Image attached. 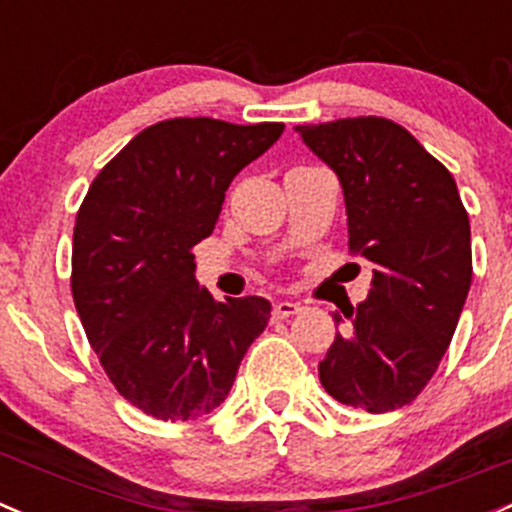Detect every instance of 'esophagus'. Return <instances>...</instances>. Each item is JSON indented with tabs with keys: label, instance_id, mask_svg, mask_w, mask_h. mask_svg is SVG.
Segmentation results:
<instances>
[{
	"label": "esophagus",
	"instance_id": "34e87169",
	"mask_svg": "<svg viewBox=\"0 0 512 512\" xmlns=\"http://www.w3.org/2000/svg\"><path fill=\"white\" fill-rule=\"evenodd\" d=\"M298 311H301V303L278 301L276 306H273V318H276V321H283V318H288V316H296Z\"/></svg>",
	"mask_w": 512,
	"mask_h": 512
}]
</instances>
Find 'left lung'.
I'll use <instances>...</instances> for the list:
<instances>
[{
  "label": "left lung",
  "instance_id": "1",
  "mask_svg": "<svg viewBox=\"0 0 512 512\" xmlns=\"http://www.w3.org/2000/svg\"><path fill=\"white\" fill-rule=\"evenodd\" d=\"M296 131L341 181L348 249L373 263L366 301L333 313L338 326L348 321L318 378L343 406L396 411L426 388L458 326L473 278L468 214L450 171L396 121Z\"/></svg>",
  "mask_w": 512,
  "mask_h": 512
}]
</instances>
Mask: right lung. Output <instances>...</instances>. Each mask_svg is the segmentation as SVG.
<instances>
[{
    "mask_svg": "<svg viewBox=\"0 0 512 512\" xmlns=\"http://www.w3.org/2000/svg\"><path fill=\"white\" fill-rule=\"evenodd\" d=\"M283 124L166 119L136 134L89 186L74 224L72 296L116 391L159 421L219 408L271 318L261 296L214 301L194 249L229 184Z\"/></svg>",
    "mask_w": 512,
    "mask_h": 512,
    "instance_id": "1",
    "label": "right lung"
}]
</instances>
